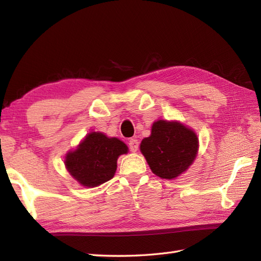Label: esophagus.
I'll use <instances>...</instances> for the list:
<instances>
[{"label":"esophagus","mask_w":261,"mask_h":261,"mask_svg":"<svg viewBox=\"0 0 261 261\" xmlns=\"http://www.w3.org/2000/svg\"><path fill=\"white\" fill-rule=\"evenodd\" d=\"M129 148L132 152H136L138 150V148H139V142H138V140L135 139V138H132V139L129 140Z\"/></svg>","instance_id":"obj_1"}]
</instances>
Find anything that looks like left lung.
I'll use <instances>...</instances> for the list:
<instances>
[{"instance_id":"8db88e82","label":"left lung","mask_w":261,"mask_h":261,"mask_svg":"<svg viewBox=\"0 0 261 261\" xmlns=\"http://www.w3.org/2000/svg\"><path fill=\"white\" fill-rule=\"evenodd\" d=\"M140 151L152 173L165 179H175L184 174L198 151L196 132L179 121L158 120L151 135L142 139Z\"/></svg>"}]
</instances>
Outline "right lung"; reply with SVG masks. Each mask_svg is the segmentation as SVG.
Masks as SVG:
<instances>
[{
  "label": "right lung",
  "instance_id": "1",
  "mask_svg": "<svg viewBox=\"0 0 261 261\" xmlns=\"http://www.w3.org/2000/svg\"><path fill=\"white\" fill-rule=\"evenodd\" d=\"M129 148L118 138L102 132H90L74 150L65 156V167L70 176L84 187H96L113 178L116 162Z\"/></svg>",
  "mask_w": 261,
  "mask_h": 261
}]
</instances>
